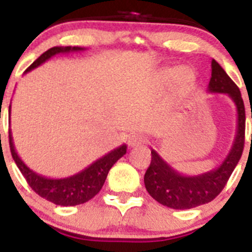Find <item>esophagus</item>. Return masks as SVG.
<instances>
[{
    "label": "esophagus",
    "instance_id": "34e87169",
    "mask_svg": "<svg viewBox=\"0 0 252 252\" xmlns=\"http://www.w3.org/2000/svg\"><path fill=\"white\" fill-rule=\"evenodd\" d=\"M146 142V137L141 133H133L128 137V146L131 148H136V146L142 145V144H145Z\"/></svg>",
    "mask_w": 252,
    "mask_h": 252
}]
</instances>
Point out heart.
I'll list each match as a JSON object with an SVG mask.
<instances>
[{
  "label": "heart",
  "mask_w": 252,
  "mask_h": 252,
  "mask_svg": "<svg viewBox=\"0 0 252 252\" xmlns=\"http://www.w3.org/2000/svg\"><path fill=\"white\" fill-rule=\"evenodd\" d=\"M165 77H169V73H166ZM173 81L184 87H190L195 82V72L190 66L182 65L173 73Z\"/></svg>",
  "instance_id": "obj_1"
}]
</instances>
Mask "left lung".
<instances>
[{"instance_id": "obj_1", "label": "left lung", "mask_w": 252, "mask_h": 252, "mask_svg": "<svg viewBox=\"0 0 252 252\" xmlns=\"http://www.w3.org/2000/svg\"><path fill=\"white\" fill-rule=\"evenodd\" d=\"M212 77L208 92L227 94L236 104L237 128L230 153L216 169L199 175H183L171 168L155 150L144 177L149 194L162 206L174 209H189L213 201L226 186L242 155L245 142V106L239 87L233 83L220 64L212 59ZM252 117V113H251Z\"/></svg>"}]
</instances>
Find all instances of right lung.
Here are the masks:
<instances>
[{"instance_id":"obj_1","label":"right lung","mask_w":252,"mask_h":252,"mask_svg":"<svg viewBox=\"0 0 252 252\" xmlns=\"http://www.w3.org/2000/svg\"><path fill=\"white\" fill-rule=\"evenodd\" d=\"M83 50L84 48H79V46H73V48L72 46H54V48L49 49L44 54L40 55L34 63L26 69L25 73L37 68L57 54H65V53H72V51ZM8 139H10L11 155L16 162L17 168L25 177L29 186L40 197L45 198L46 201L58 204V206H77V204L86 203L90 199H92L103 187L104 180H106L110 169L120 158L124 157L126 154V149H127V146L124 144V145L113 149L112 151L107 153L106 155L93 161L90 166H87L86 169H83L77 174L54 179V178H46L44 175L37 174L22 161L16 149H15V145H13L11 130L8 131Z\"/></svg>"}]
</instances>
